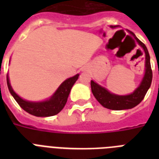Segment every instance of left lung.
I'll return each instance as SVG.
<instances>
[{"label":"left lung","instance_id":"left-lung-1","mask_svg":"<svg viewBox=\"0 0 159 159\" xmlns=\"http://www.w3.org/2000/svg\"><path fill=\"white\" fill-rule=\"evenodd\" d=\"M110 27L115 29L117 28L118 25H111ZM129 33L131 34L135 38L139 44L143 48L145 53V71H144L143 79L141 81L140 84L139 85V87L130 94L120 96V95L111 93L106 88L97 84L93 80L91 81L92 92L94 95L95 98L102 106L110 110H114V111H121V110L134 108V106L139 104L143 101L148 90L149 89L151 82H152V78H153V72H152L150 65V57H149L148 49L144 45V43H142L134 35V34L130 31H129Z\"/></svg>","mask_w":159,"mask_h":159}]
</instances>
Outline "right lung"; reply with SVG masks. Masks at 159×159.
Segmentation results:
<instances>
[{
	"label": "right lung",
	"mask_w": 159,
	"mask_h": 159,
	"mask_svg": "<svg viewBox=\"0 0 159 159\" xmlns=\"http://www.w3.org/2000/svg\"><path fill=\"white\" fill-rule=\"evenodd\" d=\"M78 77L79 74H77L74 77H69L65 80L49 99L43 102H30L22 99L14 92L13 88L11 87L8 75L6 77V79H7V86L11 94L24 111L38 117H48V116L57 115L63 109L67 103L70 91L76 81L78 79Z\"/></svg>",
	"instance_id": "add662e5"
}]
</instances>
